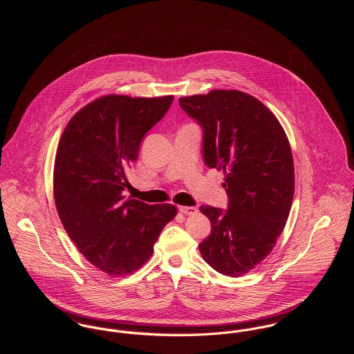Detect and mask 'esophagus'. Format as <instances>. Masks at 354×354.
Returning <instances> with one entry per match:
<instances>
[{"mask_svg": "<svg viewBox=\"0 0 354 354\" xmlns=\"http://www.w3.org/2000/svg\"><path fill=\"white\" fill-rule=\"evenodd\" d=\"M178 209L185 214V215H195L198 214V208L196 207H191V205H180Z\"/></svg>", "mask_w": 354, "mask_h": 354, "instance_id": "obj_1", "label": "esophagus"}]
</instances>
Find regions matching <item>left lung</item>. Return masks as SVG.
Returning a JSON list of instances; mask_svg holds the SVG:
<instances>
[{
	"instance_id": "obj_1",
	"label": "left lung",
	"mask_w": 354,
	"mask_h": 354,
	"mask_svg": "<svg viewBox=\"0 0 354 354\" xmlns=\"http://www.w3.org/2000/svg\"><path fill=\"white\" fill-rule=\"evenodd\" d=\"M204 131L203 158L223 171L227 211L202 205L211 222L203 259L218 272L241 277L260 264L283 232L295 195L289 139L274 113L239 90L178 100Z\"/></svg>"
}]
</instances>
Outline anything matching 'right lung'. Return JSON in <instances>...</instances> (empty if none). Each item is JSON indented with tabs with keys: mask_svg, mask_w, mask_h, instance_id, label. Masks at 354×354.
<instances>
[{
	"mask_svg": "<svg viewBox=\"0 0 354 354\" xmlns=\"http://www.w3.org/2000/svg\"><path fill=\"white\" fill-rule=\"evenodd\" d=\"M173 100L103 95L82 107L61 135L53 173L59 219L76 248L110 277L138 271L177 215L173 204H146L122 195L131 187L125 174L138 159L143 136Z\"/></svg>",
	"mask_w": 354,
	"mask_h": 354,
	"instance_id": "obj_1",
	"label": "right lung"
}]
</instances>
